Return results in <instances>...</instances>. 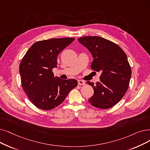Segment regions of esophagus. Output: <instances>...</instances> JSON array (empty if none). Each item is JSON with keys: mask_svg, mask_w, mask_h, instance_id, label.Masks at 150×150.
Segmentation results:
<instances>
[{"mask_svg": "<svg viewBox=\"0 0 150 150\" xmlns=\"http://www.w3.org/2000/svg\"><path fill=\"white\" fill-rule=\"evenodd\" d=\"M78 83H79V85H84V84H85V82L81 80H78Z\"/></svg>", "mask_w": 150, "mask_h": 150, "instance_id": "esophagus-1", "label": "esophagus"}]
</instances>
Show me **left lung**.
Listing matches in <instances>:
<instances>
[{"instance_id": "1", "label": "left lung", "mask_w": 150, "mask_h": 150, "mask_svg": "<svg viewBox=\"0 0 150 150\" xmlns=\"http://www.w3.org/2000/svg\"><path fill=\"white\" fill-rule=\"evenodd\" d=\"M94 58L91 69L100 71L96 84L87 81L94 89L88 102L93 106L107 109L114 106L125 96L131 76V69L126 53L118 45L98 36L78 38Z\"/></svg>"}]
</instances>
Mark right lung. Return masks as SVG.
I'll return each instance as SVG.
<instances>
[{"mask_svg": "<svg viewBox=\"0 0 150 150\" xmlns=\"http://www.w3.org/2000/svg\"><path fill=\"white\" fill-rule=\"evenodd\" d=\"M74 38H52L35 42L19 65L21 84L29 100L37 107L49 110L60 104L77 86L75 79L62 80L52 71L57 67V57Z\"/></svg>", "mask_w": 150, "mask_h": 150, "instance_id": "1", "label": "right lung"}]
</instances>
